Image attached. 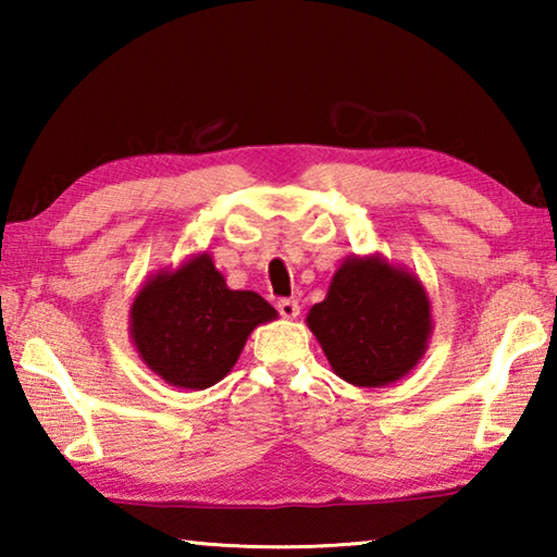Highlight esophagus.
I'll use <instances>...</instances> for the list:
<instances>
[{"mask_svg": "<svg viewBox=\"0 0 557 557\" xmlns=\"http://www.w3.org/2000/svg\"><path fill=\"white\" fill-rule=\"evenodd\" d=\"M277 312L285 319H297L299 317V305L295 299H280L277 301Z\"/></svg>", "mask_w": 557, "mask_h": 557, "instance_id": "obj_1", "label": "esophagus"}]
</instances>
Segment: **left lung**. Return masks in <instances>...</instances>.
Returning <instances> with one entry per match:
<instances>
[{"mask_svg":"<svg viewBox=\"0 0 557 557\" xmlns=\"http://www.w3.org/2000/svg\"><path fill=\"white\" fill-rule=\"evenodd\" d=\"M332 371L358 388H383L425 356L432 305L418 275L373 256L346 258L324 301L307 314Z\"/></svg>","mask_w":557,"mask_h":557,"instance_id":"obj_1","label":"left lung"}]
</instances>
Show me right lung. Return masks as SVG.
Returning a JSON list of instances; mask_svg holds the SVG:
<instances>
[{"label": "right lung", "mask_w": 557, "mask_h": 557, "mask_svg": "<svg viewBox=\"0 0 557 557\" xmlns=\"http://www.w3.org/2000/svg\"><path fill=\"white\" fill-rule=\"evenodd\" d=\"M277 319L258 292L231 289L209 252L147 277L129 307V338L174 388L203 391L231 373L252 329Z\"/></svg>", "instance_id": "obj_1"}]
</instances>
